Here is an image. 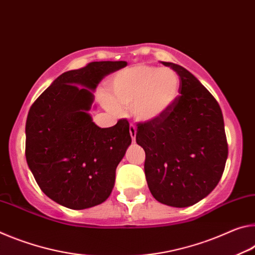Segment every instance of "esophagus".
I'll return each mask as SVG.
<instances>
[{
    "instance_id": "obj_1",
    "label": "esophagus",
    "mask_w": 255,
    "mask_h": 255,
    "mask_svg": "<svg viewBox=\"0 0 255 255\" xmlns=\"http://www.w3.org/2000/svg\"><path fill=\"white\" fill-rule=\"evenodd\" d=\"M130 135L132 137V140H135V135H136V128L134 124H130Z\"/></svg>"
}]
</instances>
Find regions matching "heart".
Instances as JSON below:
<instances>
[{
	"mask_svg": "<svg viewBox=\"0 0 255 255\" xmlns=\"http://www.w3.org/2000/svg\"><path fill=\"white\" fill-rule=\"evenodd\" d=\"M115 103L131 108L137 121L149 122L166 114L181 91V79L172 69L135 65L120 71L112 82Z\"/></svg>",
	"mask_w": 255,
	"mask_h": 255,
	"instance_id": "heart-1",
	"label": "heart"
}]
</instances>
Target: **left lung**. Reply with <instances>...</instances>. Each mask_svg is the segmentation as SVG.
Here are the masks:
<instances>
[{"mask_svg":"<svg viewBox=\"0 0 255 255\" xmlns=\"http://www.w3.org/2000/svg\"><path fill=\"white\" fill-rule=\"evenodd\" d=\"M162 64L179 76L181 96L161 118L137 124L135 140L144 149V174L152 197L184 208L218 184L228 144L222 110L209 90L183 66Z\"/></svg>","mask_w":255,"mask_h":255,"instance_id":"obj_1","label":"left lung"}]
</instances>
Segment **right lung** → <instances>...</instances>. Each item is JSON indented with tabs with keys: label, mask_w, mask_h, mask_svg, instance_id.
I'll list each match as a JSON object with an SVG mask.
<instances>
[{
	"label": "right lung",
	"mask_w": 255,
	"mask_h": 255,
	"mask_svg": "<svg viewBox=\"0 0 255 255\" xmlns=\"http://www.w3.org/2000/svg\"><path fill=\"white\" fill-rule=\"evenodd\" d=\"M124 61L91 62L61 74L37 98L26 122V159L40 190L74 210L110 197L115 170L131 144L128 120L102 128L88 114L91 90L124 68Z\"/></svg>",
	"instance_id": "1"
}]
</instances>
